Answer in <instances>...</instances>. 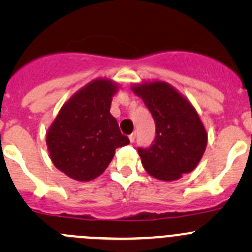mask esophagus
<instances>
[{"label": "esophagus", "instance_id": "1", "mask_svg": "<svg viewBox=\"0 0 252 252\" xmlns=\"http://www.w3.org/2000/svg\"><path fill=\"white\" fill-rule=\"evenodd\" d=\"M135 138H136V133H131L130 135H129V140H130V142L135 141Z\"/></svg>", "mask_w": 252, "mask_h": 252}]
</instances>
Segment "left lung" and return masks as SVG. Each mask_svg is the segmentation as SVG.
<instances>
[{"instance_id": "8db88e82", "label": "left lung", "mask_w": 252, "mask_h": 252, "mask_svg": "<svg viewBox=\"0 0 252 252\" xmlns=\"http://www.w3.org/2000/svg\"><path fill=\"white\" fill-rule=\"evenodd\" d=\"M131 90L142 98L156 124L151 146L138 149L145 171L163 182L194 171L207 145V133L194 106L166 81L135 84Z\"/></svg>"}]
</instances>
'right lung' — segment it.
<instances>
[{"label": "right lung", "mask_w": 252, "mask_h": 252, "mask_svg": "<svg viewBox=\"0 0 252 252\" xmlns=\"http://www.w3.org/2000/svg\"><path fill=\"white\" fill-rule=\"evenodd\" d=\"M118 84L97 78L77 91L48 128L46 144L52 163L78 182L101 175L116 149L129 144L110 113Z\"/></svg>", "instance_id": "1"}]
</instances>
